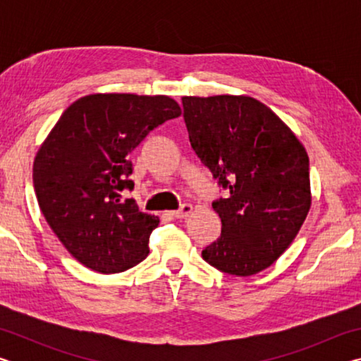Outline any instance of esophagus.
<instances>
[{
  "label": "esophagus",
  "instance_id": "1",
  "mask_svg": "<svg viewBox=\"0 0 361 361\" xmlns=\"http://www.w3.org/2000/svg\"><path fill=\"white\" fill-rule=\"evenodd\" d=\"M191 212H192V205L191 204H183L178 210L172 212V216L181 219V218H186V216L191 215Z\"/></svg>",
  "mask_w": 361,
  "mask_h": 361
}]
</instances>
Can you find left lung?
Returning a JSON list of instances; mask_svg holds the SVG:
<instances>
[{"label": "left lung", "instance_id": "8db88e82", "mask_svg": "<svg viewBox=\"0 0 361 361\" xmlns=\"http://www.w3.org/2000/svg\"><path fill=\"white\" fill-rule=\"evenodd\" d=\"M195 154L228 195L213 202L221 235L202 250L218 271H264L295 240L310 209L309 157L279 116L245 95L183 97Z\"/></svg>", "mask_w": 361, "mask_h": 361}]
</instances>
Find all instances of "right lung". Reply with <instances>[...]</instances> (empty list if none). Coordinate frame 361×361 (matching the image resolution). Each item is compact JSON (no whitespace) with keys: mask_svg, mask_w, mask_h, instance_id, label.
<instances>
[{"mask_svg":"<svg viewBox=\"0 0 361 361\" xmlns=\"http://www.w3.org/2000/svg\"><path fill=\"white\" fill-rule=\"evenodd\" d=\"M181 109L166 95L94 94L65 109L36 154L39 209L73 258L100 274L124 272L149 253L159 218L138 210L130 152Z\"/></svg>","mask_w":361,"mask_h":361,"instance_id":"1","label":"right lung"}]
</instances>
